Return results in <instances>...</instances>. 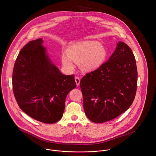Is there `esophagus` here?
Instances as JSON below:
<instances>
[{
	"label": "esophagus",
	"instance_id": "34e87169",
	"mask_svg": "<svg viewBox=\"0 0 156 156\" xmlns=\"http://www.w3.org/2000/svg\"><path fill=\"white\" fill-rule=\"evenodd\" d=\"M75 81H76V83L77 86H79L80 85V78L78 77H75Z\"/></svg>",
	"mask_w": 156,
	"mask_h": 156
}]
</instances>
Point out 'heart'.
I'll return each instance as SVG.
<instances>
[{"instance_id":"1","label":"heart","mask_w":156,"mask_h":156,"mask_svg":"<svg viewBox=\"0 0 156 156\" xmlns=\"http://www.w3.org/2000/svg\"><path fill=\"white\" fill-rule=\"evenodd\" d=\"M67 53L62 55V64L69 71L74 69V62H79V66L84 71L97 69L105 62L107 52L104 46L96 41H84L71 45Z\"/></svg>"}]
</instances>
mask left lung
Returning a JSON list of instances; mask_svg holds the SVG:
<instances>
[{
	"mask_svg": "<svg viewBox=\"0 0 156 156\" xmlns=\"http://www.w3.org/2000/svg\"><path fill=\"white\" fill-rule=\"evenodd\" d=\"M137 71L133 51L119 41L108 62L80 80L83 108L89 120L102 123L127 111L136 93Z\"/></svg>",
	"mask_w": 156,
	"mask_h": 156,
	"instance_id": "8db88e82",
	"label": "left lung"
}]
</instances>
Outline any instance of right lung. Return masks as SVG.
Segmentation results:
<instances>
[{
	"mask_svg": "<svg viewBox=\"0 0 156 156\" xmlns=\"http://www.w3.org/2000/svg\"><path fill=\"white\" fill-rule=\"evenodd\" d=\"M39 38L20 50L12 73V89L20 108L47 124L59 121L68 94L76 87L74 75L62 74L51 61Z\"/></svg>",
	"mask_w": 156,
	"mask_h": 156,
	"instance_id": "add662e5",
	"label": "right lung"
}]
</instances>
